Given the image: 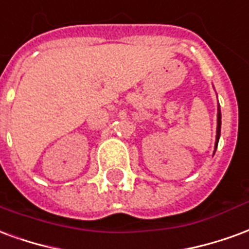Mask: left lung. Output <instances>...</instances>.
<instances>
[{
  "label": "left lung",
  "instance_id": "8db88e82",
  "mask_svg": "<svg viewBox=\"0 0 249 249\" xmlns=\"http://www.w3.org/2000/svg\"><path fill=\"white\" fill-rule=\"evenodd\" d=\"M220 128H221V113H220V108H219L217 109V133H216V146H214V151H216V148H217V142H219Z\"/></svg>",
  "mask_w": 249,
  "mask_h": 249
}]
</instances>
